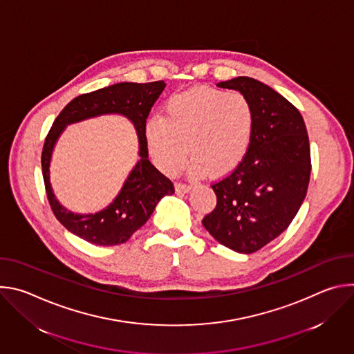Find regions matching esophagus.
Masks as SVG:
<instances>
[{"mask_svg":"<svg viewBox=\"0 0 354 354\" xmlns=\"http://www.w3.org/2000/svg\"><path fill=\"white\" fill-rule=\"evenodd\" d=\"M175 189H176V192L178 193H187L190 189H192V186L190 185H186V183H176L175 185Z\"/></svg>","mask_w":354,"mask_h":354,"instance_id":"1","label":"esophagus"}]
</instances>
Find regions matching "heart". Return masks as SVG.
<instances>
[{
	"label": "heart",
	"instance_id": "1",
	"mask_svg": "<svg viewBox=\"0 0 354 354\" xmlns=\"http://www.w3.org/2000/svg\"><path fill=\"white\" fill-rule=\"evenodd\" d=\"M254 126V108L241 92L194 86L171 96L164 116L147 120L144 136L151 160L164 174H176L189 151L192 175L223 176L242 162Z\"/></svg>",
	"mask_w": 354,
	"mask_h": 354
}]
</instances>
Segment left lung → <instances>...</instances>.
Segmentation results:
<instances>
[{
    "label": "left lung",
    "mask_w": 354,
    "mask_h": 354,
    "mask_svg": "<svg viewBox=\"0 0 354 354\" xmlns=\"http://www.w3.org/2000/svg\"><path fill=\"white\" fill-rule=\"evenodd\" d=\"M217 86L250 100L255 126L242 162L212 185L217 206L201 223L221 245L252 254L277 238L304 201L311 175L310 140L298 109L266 84L236 77Z\"/></svg>",
    "instance_id": "8db88e82"
}]
</instances>
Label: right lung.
Instances as JSON below:
<instances>
[{
    "label": "right lung",
    "mask_w": 354,
    "mask_h": 354,
    "mask_svg": "<svg viewBox=\"0 0 354 354\" xmlns=\"http://www.w3.org/2000/svg\"><path fill=\"white\" fill-rule=\"evenodd\" d=\"M165 86L164 81L147 84L119 82L105 86L74 97L55 120L41 151L43 179L50 207L56 218L74 235L102 246L123 243L148 221L164 196L175 193L174 183L149 162L144 136L149 111ZM104 114H122L133 123L139 138L140 160L109 207L89 215L73 214L55 198L49 183V161L53 149L68 124Z\"/></svg>",
    "instance_id": "right-lung-1"
}]
</instances>
